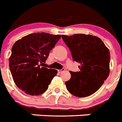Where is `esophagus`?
<instances>
[{"mask_svg":"<svg viewBox=\"0 0 122 122\" xmlns=\"http://www.w3.org/2000/svg\"><path fill=\"white\" fill-rule=\"evenodd\" d=\"M65 68H62V69H61V70H58V72L59 73H62V72H63V71H65Z\"/></svg>","mask_w":122,"mask_h":122,"instance_id":"obj_1","label":"esophagus"}]
</instances>
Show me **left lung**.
Wrapping results in <instances>:
<instances>
[{
	"label": "left lung",
	"instance_id": "8db88e82",
	"mask_svg": "<svg viewBox=\"0 0 122 122\" xmlns=\"http://www.w3.org/2000/svg\"><path fill=\"white\" fill-rule=\"evenodd\" d=\"M62 38L71 51L73 60L80 63V71H70L71 78L65 83L66 89L79 97L91 96L109 76V49L100 38L91 34L62 35Z\"/></svg>",
	"mask_w": 122,
	"mask_h": 122
}]
</instances>
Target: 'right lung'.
<instances>
[{
	"label": "right lung",
	"mask_w": 122,
	"mask_h": 122,
	"mask_svg": "<svg viewBox=\"0 0 122 122\" xmlns=\"http://www.w3.org/2000/svg\"><path fill=\"white\" fill-rule=\"evenodd\" d=\"M60 37L59 34L32 33L13 44L9 58V68L15 85L26 94L40 95L48 89L57 71L41 65L46 63L50 51Z\"/></svg>",
	"instance_id": "1"
}]
</instances>
